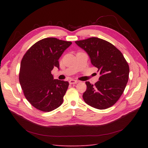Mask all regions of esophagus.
Segmentation results:
<instances>
[{"label":"esophagus","instance_id":"obj_1","mask_svg":"<svg viewBox=\"0 0 148 148\" xmlns=\"http://www.w3.org/2000/svg\"><path fill=\"white\" fill-rule=\"evenodd\" d=\"M78 82L77 80H75V79H70L69 81V83L70 84H77Z\"/></svg>","mask_w":148,"mask_h":148}]
</instances>
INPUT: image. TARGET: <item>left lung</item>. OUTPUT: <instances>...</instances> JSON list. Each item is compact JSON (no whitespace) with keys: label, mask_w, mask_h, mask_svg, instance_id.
<instances>
[{"label":"left lung","mask_w":148,"mask_h":148,"mask_svg":"<svg viewBox=\"0 0 148 148\" xmlns=\"http://www.w3.org/2000/svg\"><path fill=\"white\" fill-rule=\"evenodd\" d=\"M86 51L91 64L98 69L101 77L95 85L86 82L83 98L87 104L97 109H106L114 105L127 86L129 65L122 53L112 44L92 37L75 41Z\"/></svg>","instance_id":"obj_1"}]
</instances>
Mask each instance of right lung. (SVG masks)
Segmentation results:
<instances>
[{"mask_svg":"<svg viewBox=\"0 0 148 148\" xmlns=\"http://www.w3.org/2000/svg\"><path fill=\"white\" fill-rule=\"evenodd\" d=\"M71 42L47 38L26 51L20 64L19 82L26 99L36 109L51 112L63 102L69 83L53 79L51 71L59 68V60Z\"/></svg>","mask_w":148,"mask_h":148,"instance_id":"right-lung-1","label":"right lung"}]
</instances>
